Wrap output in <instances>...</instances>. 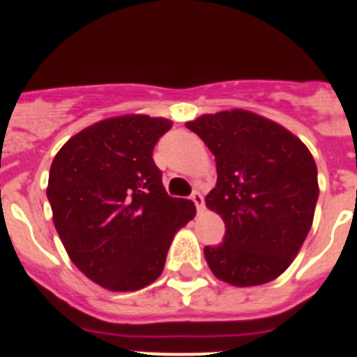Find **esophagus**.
<instances>
[{"label":"esophagus","instance_id":"obj_1","mask_svg":"<svg viewBox=\"0 0 357 357\" xmlns=\"http://www.w3.org/2000/svg\"><path fill=\"white\" fill-rule=\"evenodd\" d=\"M191 200L195 202V206H197L198 211L204 209V197H202V195L198 193V191H195V193L191 195Z\"/></svg>","mask_w":357,"mask_h":357}]
</instances>
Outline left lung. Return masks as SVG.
<instances>
[{"instance_id": "obj_1", "label": "left lung", "mask_w": 357, "mask_h": 357, "mask_svg": "<svg viewBox=\"0 0 357 357\" xmlns=\"http://www.w3.org/2000/svg\"><path fill=\"white\" fill-rule=\"evenodd\" d=\"M216 160L206 206L225 223L223 243L204 248L214 277L238 288L288 270L313 225L318 173L311 151L279 123L245 109L185 123Z\"/></svg>"}]
</instances>
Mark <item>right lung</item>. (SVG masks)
<instances>
[{
  "mask_svg": "<svg viewBox=\"0 0 357 357\" xmlns=\"http://www.w3.org/2000/svg\"><path fill=\"white\" fill-rule=\"evenodd\" d=\"M166 118L123 114L94 123L59 150L50 168L53 223L75 266L109 291L159 279L173 236L197 214L168 197L151 151Z\"/></svg>",
  "mask_w": 357,
  "mask_h": 357,
  "instance_id": "add662e5",
  "label": "right lung"
}]
</instances>
